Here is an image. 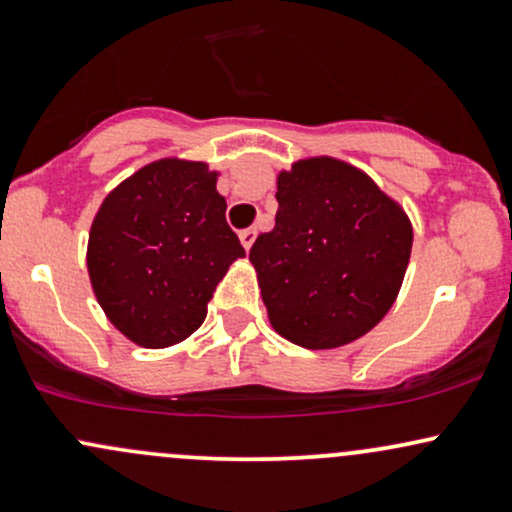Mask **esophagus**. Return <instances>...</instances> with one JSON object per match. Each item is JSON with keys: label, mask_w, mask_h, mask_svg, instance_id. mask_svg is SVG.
Returning a JSON list of instances; mask_svg holds the SVG:
<instances>
[{"label": "esophagus", "mask_w": 512, "mask_h": 512, "mask_svg": "<svg viewBox=\"0 0 512 512\" xmlns=\"http://www.w3.org/2000/svg\"><path fill=\"white\" fill-rule=\"evenodd\" d=\"M255 238H257L255 228H245V231H240V243H243L245 250L252 248V243H255Z\"/></svg>", "instance_id": "esophagus-1"}]
</instances>
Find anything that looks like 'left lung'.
Segmentation results:
<instances>
[{
	"label": "left lung",
	"mask_w": 512,
	"mask_h": 512,
	"mask_svg": "<svg viewBox=\"0 0 512 512\" xmlns=\"http://www.w3.org/2000/svg\"><path fill=\"white\" fill-rule=\"evenodd\" d=\"M276 223L250 248L269 322L305 349L373 330L407 272L409 216L363 170L303 158L276 178Z\"/></svg>",
	"instance_id": "obj_1"
}]
</instances>
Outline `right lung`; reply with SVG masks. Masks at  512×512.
<instances>
[{"mask_svg": "<svg viewBox=\"0 0 512 512\" xmlns=\"http://www.w3.org/2000/svg\"><path fill=\"white\" fill-rule=\"evenodd\" d=\"M219 173L161 158L103 199L88 233V276L108 320L146 349L190 337L228 267L245 257L226 223Z\"/></svg>", "mask_w": 512, "mask_h": 512, "instance_id": "right-lung-1", "label": "right lung"}]
</instances>
